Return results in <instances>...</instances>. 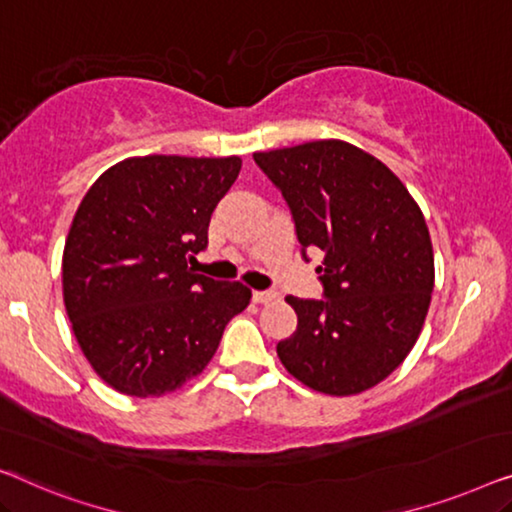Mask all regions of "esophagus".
I'll return each instance as SVG.
<instances>
[{
	"mask_svg": "<svg viewBox=\"0 0 512 512\" xmlns=\"http://www.w3.org/2000/svg\"><path fill=\"white\" fill-rule=\"evenodd\" d=\"M276 299V292H266V290H255L253 292V301L255 304H269V301Z\"/></svg>",
	"mask_w": 512,
	"mask_h": 512,
	"instance_id": "obj_1",
	"label": "esophagus"
}]
</instances>
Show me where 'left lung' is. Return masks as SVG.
<instances>
[{
  "instance_id": "8db88e82",
  "label": "left lung",
  "mask_w": 512,
  "mask_h": 512,
  "mask_svg": "<svg viewBox=\"0 0 512 512\" xmlns=\"http://www.w3.org/2000/svg\"><path fill=\"white\" fill-rule=\"evenodd\" d=\"M283 192L301 255L320 248L325 299L285 297L297 331L280 362L315 392L371 390L406 359L434 290V250L420 206L376 157L325 139L255 153Z\"/></svg>"
}]
</instances>
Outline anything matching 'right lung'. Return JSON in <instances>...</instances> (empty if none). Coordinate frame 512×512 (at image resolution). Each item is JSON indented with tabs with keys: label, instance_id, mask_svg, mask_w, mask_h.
<instances>
[{
	"label": "right lung",
	"instance_id": "right-lung-1",
	"mask_svg": "<svg viewBox=\"0 0 512 512\" xmlns=\"http://www.w3.org/2000/svg\"><path fill=\"white\" fill-rule=\"evenodd\" d=\"M241 157L146 155L113 164L85 194L62 255V292L85 359L127 397L199 376L253 292L194 273L208 222Z\"/></svg>",
	"mask_w": 512,
	"mask_h": 512
}]
</instances>
